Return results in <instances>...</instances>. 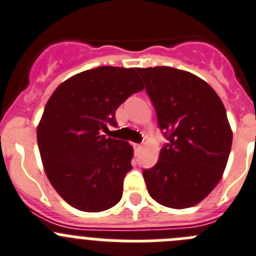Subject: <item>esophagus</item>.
<instances>
[{"mask_svg":"<svg viewBox=\"0 0 256 256\" xmlns=\"http://www.w3.org/2000/svg\"><path fill=\"white\" fill-rule=\"evenodd\" d=\"M132 146H134V150H135V152H139L140 150H142V144H132Z\"/></svg>","mask_w":256,"mask_h":256,"instance_id":"34e87169","label":"esophagus"}]
</instances>
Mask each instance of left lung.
<instances>
[{"label": "left lung", "mask_w": 256, "mask_h": 256, "mask_svg": "<svg viewBox=\"0 0 256 256\" xmlns=\"http://www.w3.org/2000/svg\"><path fill=\"white\" fill-rule=\"evenodd\" d=\"M168 140L159 160L142 172L158 204L188 208L220 182L228 164L232 131L214 88L190 72L170 66L138 68Z\"/></svg>", "instance_id": "left-lung-1"}]
</instances>
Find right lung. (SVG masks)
Instances as JSON below:
<instances>
[{
	"label": "right lung",
	"mask_w": 256,
	"mask_h": 256,
	"mask_svg": "<svg viewBox=\"0 0 256 256\" xmlns=\"http://www.w3.org/2000/svg\"><path fill=\"white\" fill-rule=\"evenodd\" d=\"M136 70L104 66L78 73L45 106L38 126L42 166L54 190L80 211H104L122 197L132 146L102 132L117 126L118 106L144 90Z\"/></svg>",
	"instance_id": "right-lung-1"
}]
</instances>
